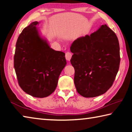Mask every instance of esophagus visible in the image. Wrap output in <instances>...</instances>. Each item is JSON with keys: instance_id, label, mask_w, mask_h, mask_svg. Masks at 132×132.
<instances>
[{"instance_id": "obj_1", "label": "esophagus", "mask_w": 132, "mask_h": 132, "mask_svg": "<svg viewBox=\"0 0 132 132\" xmlns=\"http://www.w3.org/2000/svg\"><path fill=\"white\" fill-rule=\"evenodd\" d=\"M65 56H66V59L67 61H70L71 56H72V53L70 52H68L66 53V55H65Z\"/></svg>"}]
</instances>
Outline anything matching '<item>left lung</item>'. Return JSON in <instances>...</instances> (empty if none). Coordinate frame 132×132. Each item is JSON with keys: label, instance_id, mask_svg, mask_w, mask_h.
<instances>
[{"label": "left lung", "instance_id": "1", "mask_svg": "<svg viewBox=\"0 0 132 132\" xmlns=\"http://www.w3.org/2000/svg\"><path fill=\"white\" fill-rule=\"evenodd\" d=\"M119 51L117 35L106 24L73 42L70 62L75 68L74 82L79 94L95 97L111 88L119 68Z\"/></svg>", "mask_w": 132, "mask_h": 132}]
</instances>
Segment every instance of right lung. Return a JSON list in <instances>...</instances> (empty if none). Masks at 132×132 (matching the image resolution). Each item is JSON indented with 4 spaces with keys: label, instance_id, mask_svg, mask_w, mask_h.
Here are the masks:
<instances>
[{
    "label": "right lung",
    "instance_id": "add662e5",
    "mask_svg": "<svg viewBox=\"0 0 132 132\" xmlns=\"http://www.w3.org/2000/svg\"><path fill=\"white\" fill-rule=\"evenodd\" d=\"M32 22L20 34L15 45L14 67L18 82L24 92L44 98L54 92L66 64L65 53L51 48Z\"/></svg>",
    "mask_w": 132,
    "mask_h": 132
}]
</instances>
